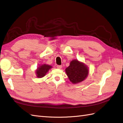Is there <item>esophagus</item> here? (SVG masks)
<instances>
[{
	"instance_id": "34e87169",
	"label": "esophagus",
	"mask_w": 123,
	"mask_h": 123,
	"mask_svg": "<svg viewBox=\"0 0 123 123\" xmlns=\"http://www.w3.org/2000/svg\"><path fill=\"white\" fill-rule=\"evenodd\" d=\"M57 68H58V69H61L62 66L61 65H57Z\"/></svg>"
}]
</instances>
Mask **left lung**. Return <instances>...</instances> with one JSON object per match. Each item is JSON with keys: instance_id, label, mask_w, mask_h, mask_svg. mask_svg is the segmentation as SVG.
Returning <instances> with one entry per match:
<instances>
[{"instance_id": "left-lung-1", "label": "left lung", "mask_w": 123, "mask_h": 123, "mask_svg": "<svg viewBox=\"0 0 123 123\" xmlns=\"http://www.w3.org/2000/svg\"><path fill=\"white\" fill-rule=\"evenodd\" d=\"M65 73L73 84H78L84 81L87 77L89 69L84 63L74 59L70 61L69 66L66 68Z\"/></svg>"}]
</instances>
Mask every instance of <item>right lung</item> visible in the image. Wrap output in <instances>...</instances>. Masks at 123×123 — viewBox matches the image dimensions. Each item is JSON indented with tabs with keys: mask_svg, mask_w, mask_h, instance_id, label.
Here are the masks:
<instances>
[{
	"mask_svg": "<svg viewBox=\"0 0 123 123\" xmlns=\"http://www.w3.org/2000/svg\"><path fill=\"white\" fill-rule=\"evenodd\" d=\"M52 68V66L49 64H43L39 65L37 69L35 70L36 75L37 78H41L44 77L48 73L49 70Z\"/></svg>",
	"mask_w": 123,
	"mask_h": 123,
	"instance_id": "obj_1",
	"label": "right lung"
}]
</instances>
